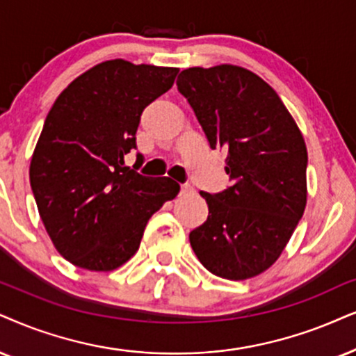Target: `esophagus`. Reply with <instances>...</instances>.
I'll return each instance as SVG.
<instances>
[{"label":"esophagus","instance_id":"esophagus-1","mask_svg":"<svg viewBox=\"0 0 356 356\" xmlns=\"http://www.w3.org/2000/svg\"><path fill=\"white\" fill-rule=\"evenodd\" d=\"M193 192V188L188 186V184H184V186H181V193H191Z\"/></svg>","mask_w":356,"mask_h":356}]
</instances>
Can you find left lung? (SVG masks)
Masks as SVG:
<instances>
[{
    "label": "left lung",
    "instance_id": "obj_1",
    "mask_svg": "<svg viewBox=\"0 0 356 356\" xmlns=\"http://www.w3.org/2000/svg\"><path fill=\"white\" fill-rule=\"evenodd\" d=\"M177 90L211 149L227 152L232 186L200 192L209 217L191 232L193 253L215 276L241 281L271 266L302 218L307 147L277 93L238 65L181 72Z\"/></svg>",
    "mask_w": 356,
    "mask_h": 356
}]
</instances>
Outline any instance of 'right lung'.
I'll list each match as a JSON object with an SVG mask.
<instances>
[{
	"label": "right lung",
	"mask_w": 356,
	"mask_h": 356,
	"mask_svg": "<svg viewBox=\"0 0 356 356\" xmlns=\"http://www.w3.org/2000/svg\"><path fill=\"white\" fill-rule=\"evenodd\" d=\"M177 74L175 67L115 58L85 72L54 102L29 179L54 246L75 266L120 268L138 251L152 213L179 193L170 179L124 165V156L136 149L143 110Z\"/></svg>",
	"instance_id": "1"
}]
</instances>
